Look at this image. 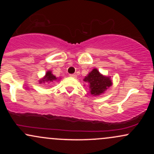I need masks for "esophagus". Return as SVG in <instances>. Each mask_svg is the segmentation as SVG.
Segmentation results:
<instances>
[{"label": "esophagus", "instance_id": "34e87169", "mask_svg": "<svg viewBox=\"0 0 154 154\" xmlns=\"http://www.w3.org/2000/svg\"><path fill=\"white\" fill-rule=\"evenodd\" d=\"M69 76L71 77H73V78H77V75L75 74H71V75H69Z\"/></svg>", "mask_w": 154, "mask_h": 154}]
</instances>
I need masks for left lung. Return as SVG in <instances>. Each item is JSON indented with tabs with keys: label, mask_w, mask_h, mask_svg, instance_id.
I'll return each mask as SVG.
<instances>
[{
	"label": "left lung",
	"mask_w": 154,
	"mask_h": 154,
	"mask_svg": "<svg viewBox=\"0 0 154 154\" xmlns=\"http://www.w3.org/2000/svg\"><path fill=\"white\" fill-rule=\"evenodd\" d=\"M83 80L89 85L90 91L93 95L102 94L112 85L110 77L101 75L97 69H93Z\"/></svg>",
	"instance_id": "obj_1"
}]
</instances>
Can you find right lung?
Listing matches in <instances>:
<instances>
[{
	"mask_svg": "<svg viewBox=\"0 0 154 154\" xmlns=\"http://www.w3.org/2000/svg\"><path fill=\"white\" fill-rule=\"evenodd\" d=\"M57 77H56V76H54L52 74L51 71H48L45 74V77L43 78H42L39 81V82L41 84V83H45V82H54V81L57 80Z\"/></svg>",
	"mask_w": 154,
	"mask_h": 154,
	"instance_id": "right-lung-1",
	"label": "right lung"
}]
</instances>
